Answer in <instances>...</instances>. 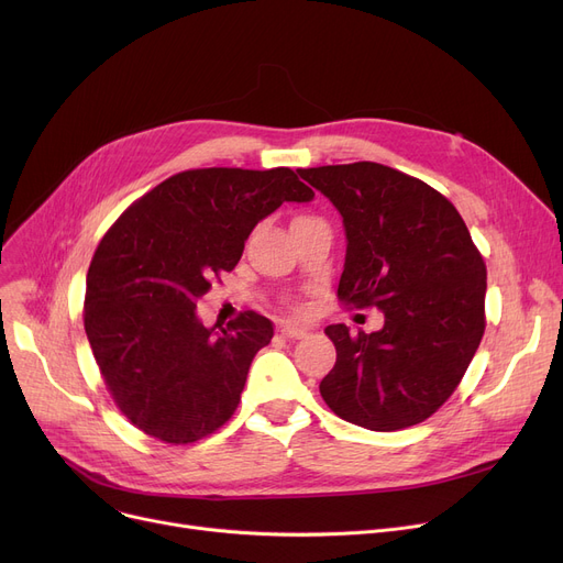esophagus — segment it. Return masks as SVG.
Wrapping results in <instances>:
<instances>
[{"mask_svg":"<svg viewBox=\"0 0 563 563\" xmlns=\"http://www.w3.org/2000/svg\"><path fill=\"white\" fill-rule=\"evenodd\" d=\"M279 332L286 336V339H302L307 336V328H300V325H292V323H282Z\"/></svg>","mask_w":563,"mask_h":563,"instance_id":"1","label":"esophagus"}]
</instances>
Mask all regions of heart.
I'll use <instances>...</instances> for the list:
<instances>
[{"mask_svg": "<svg viewBox=\"0 0 563 563\" xmlns=\"http://www.w3.org/2000/svg\"><path fill=\"white\" fill-rule=\"evenodd\" d=\"M300 218H307V216H298V218H296V220H300Z\"/></svg>", "mask_w": 563, "mask_h": 563, "instance_id": "obj_1", "label": "heart"}]
</instances>
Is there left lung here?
<instances>
[{"label":"left lung","instance_id":"8db88e82","mask_svg":"<svg viewBox=\"0 0 563 563\" xmlns=\"http://www.w3.org/2000/svg\"><path fill=\"white\" fill-rule=\"evenodd\" d=\"M341 212L339 302L376 307L385 328L330 325L328 408L368 431H400L456 391L486 330V263L456 210L423 180L378 163L300 169Z\"/></svg>","mask_w":563,"mask_h":563}]
</instances>
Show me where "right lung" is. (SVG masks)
<instances>
[{"instance_id":"right-lung-1","label":"right lung","mask_w":563,"mask_h":563,"mask_svg":"<svg viewBox=\"0 0 563 563\" xmlns=\"http://www.w3.org/2000/svg\"><path fill=\"white\" fill-rule=\"evenodd\" d=\"M311 197L288 167L187 169L107 229L87 273L85 330L107 391L142 433L183 446L231 419L275 328L243 311L216 332L199 323L197 300L233 271L263 218Z\"/></svg>"}]
</instances>
